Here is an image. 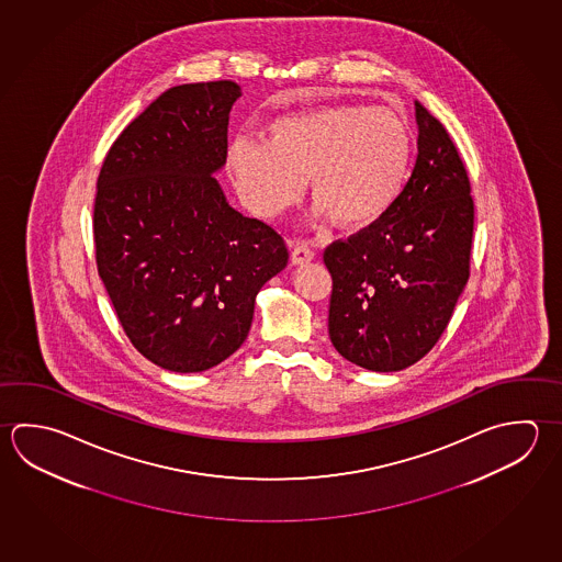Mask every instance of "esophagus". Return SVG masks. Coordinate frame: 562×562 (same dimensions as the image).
<instances>
[{
  "label": "esophagus",
  "mask_w": 562,
  "mask_h": 562,
  "mask_svg": "<svg viewBox=\"0 0 562 562\" xmlns=\"http://www.w3.org/2000/svg\"><path fill=\"white\" fill-rule=\"evenodd\" d=\"M315 259V249L308 244H296L291 251V263L293 266H305Z\"/></svg>",
  "instance_id": "obj_1"
}]
</instances>
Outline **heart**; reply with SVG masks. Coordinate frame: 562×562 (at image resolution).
<instances>
[{"label":"heart","instance_id":"1","mask_svg":"<svg viewBox=\"0 0 562 562\" xmlns=\"http://www.w3.org/2000/svg\"><path fill=\"white\" fill-rule=\"evenodd\" d=\"M412 134L389 109L328 104L277 116L267 140L235 136L227 172L244 204L276 217L311 186L318 222L342 229L378 224L396 204L408 173Z\"/></svg>","mask_w":562,"mask_h":562}]
</instances>
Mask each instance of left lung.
<instances>
[{
  "label": "left lung",
  "instance_id": "left-lung-1",
  "mask_svg": "<svg viewBox=\"0 0 562 562\" xmlns=\"http://www.w3.org/2000/svg\"><path fill=\"white\" fill-rule=\"evenodd\" d=\"M414 106L418 156L396 204L325 249L330 342L374 372H398L426 357L470 279V178L438 119L418 101Z\"/></svg>",
  "mask_w": 562,
  "mask_h": 562
}]
</instances>
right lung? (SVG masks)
<instances>
[{"label": "right lung", "mask_w": 562, "mask_h": 562, "mask_svg": "<svg viewBox=\"0 0 562 562\" xmlns=\"http://www.w3.org/2000/svg\"><path fill=\"white\" fill-rule=\"evenodd\" d=\"M239 97L234 81L164 91L114 140L97 182L99 276L134 348L172 372L232 357L289 259L283 237L234 210L215 180Z\"/></svg>", "instance_id": "1"}]
</instances>
